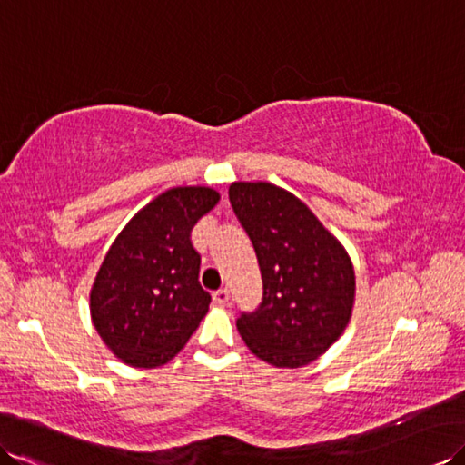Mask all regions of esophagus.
I'll use <instances>...</instances> for the list:
<instances>
[{
  "mask_svg": "<svg viewBox=\"0 0 465 465\" xmlns=\"http://www.w3.org/2000/svg\"><path fill=\"white\" fill-rule=\"evenodd\" d=\"M229 298H231L229 288H219L217 292H213V300L217 303H226L229 302Z\"/></svg>",
  "mask_w": 465,
  "mask_h": 465,
  "instance_id": "esophagus-1",
  "label": "esophagus"
}]
</instances>
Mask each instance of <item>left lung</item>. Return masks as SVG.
<instances>
[{
    "label": "left lung",
    "instance_id": "left-lung-1",
    "mask_svg": "<svg viewBox=\"0 0 465 465\" xmlns=\"http://www.w3.org/2000/svg\"><path fill=\"white\" fill-rule=\"evenodd\" d=\"M229 199L252 241L262 302L236 327L248 349L274 367L312 363L343 333L355 300L353 264L335 236L288 191L232 183Z\"/></svg>",
    "mask_w": 465,
    "mask_h": 465
}]
</instances>
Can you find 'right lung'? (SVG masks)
I'll list each match as a JSON object with an SVG mask.
<instances>
[{
	"label": "right lung",
	"instance_id": "1",
	"mask_svg": "<svg viewBox=\"0 0 465 465\" xmlns=\"http://www.w3.org/2000/svg\"><path fill=\"white\" fill-rule=\"evenodd\" d=\"M217 201L209 187L169 189L110 246L90 292V315L102 341L126 365H165L209 312L191 229Z\"/></svg>",
	"mask_w": 465,
	"mask_h": 465
}]
</instances>
